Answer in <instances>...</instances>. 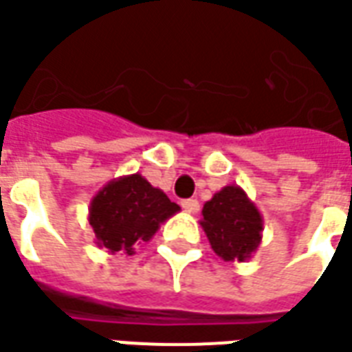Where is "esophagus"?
<instances>
[{
  "label": "esophagus",
  "instance_id": "1",
  "mask_svg": "<svg viewBox=\"0 0 352 352\" xmlns=\"http://www.w3.org/2000/svg\"><path fill=\"white\" fill-rule=\"evenodd\" d=\"M181 206L185 208V212H188V214H196V212L200 210V202L195 200V198H188V200H183V202H181Z\"/></svg>",
  "mask_w": 352,
  "mask_h": 352
}]
</instances>
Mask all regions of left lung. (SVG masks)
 Segmentation results:
<instances>
[{
	"label": "left lung",
	"instance_id": "obj_1",
	"mask_svg": "<svg viewBox=\"0 0 352 352\" xmlns=\"http://www.w3.org/2000/svg\"><path fill=\"white\" fill-rule=\"evenodd\" d=\"M200 226L221 260L245 262L262 243L264 219L241 186L227 185L204 204Z\"/></svg>",
	"mask_w": 352,
	"mask_h": 352
}]
</instances>
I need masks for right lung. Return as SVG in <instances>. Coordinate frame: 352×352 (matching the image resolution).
I'll list each match as a JSON object with an SVG mask.
<instances>
[{
    "label": "right lung",
    "mask_w": 352,
    "mask_h": 352,
    "mask_svg": "<svg viewBox=\"0 0 352 352\" xmlns=\"http://www.w3.org/2000/svg\"><path fill=\"white\" fill-rule=\"evenodd\" d=\"M181 208L140 173L109 181L90 200L88 223L96 245L109 252L135 254V246L148 243L160 226Z\"/></svg>",
    "instance_id": "obj_1"
}]
</instances>
